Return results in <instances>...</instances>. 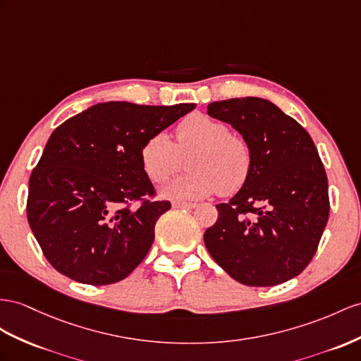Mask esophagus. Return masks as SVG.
<instances>
[{"mask_svg":"<svg viewBox=\"0 0 361 361\" xmlns=\"http://www.w3.org/2000/svg\"><path fill=\"white\" fill-rule=\"evenodd\" d=\"M197 204L195 202H186V201H173L172 207L173 209H193Z\"/></svg>","mask_w":361,"mask_h":361,"instance_id":"34e87169","label":"esophagus"}]
</instances>
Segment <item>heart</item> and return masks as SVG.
<instances>
[{
  "label": "heart",
  "mask_w": 361,
  "mask_h": 361,
  "mask_svg": "<svg viewBox=\"0 0 361 361\" xmlns=\"http://www.w3.org/2000/svg\"><path fill=\"white\" fill-rule=\"evenodd\" d=\"M186 159V172L166 184L163 193L175 200L204 198L219 192L230 195L244 186L252 171L253 152L247 138L202 113L184 117L175 129V143L164 133L143 143L145 173L163 184L177 173Z\"/></svg>",
  "instance_id": "b5f03b06"
}]
</instances>
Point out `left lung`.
Listing matches in <instances>:
<instances>
[{
    "mask_svg": "<svg viewBox=\"0 0 361 361\" xmlns=\"http://www.w3.org/2000/svg\"><path fill=\"white\" fill-rule=\"evenodd\" d=\"M207 114L247 138L253 163L241 190L216 206L206 248L244 285L293 279L316 255L329 218L328 178L316 145L302 125L265 99L212 102Z\"/></svg>",
    "mask_w": 361,
    "mask_h": 361,
    "instance_id": "8db88e82",
    "label": "left lung"
}]
</instances>
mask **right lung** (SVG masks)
Returning <instances> with one entry per match:
<instances>
[{"label":"right lung","instance_id":"1","mask_svg":"<svg viewBox=\"0 0 361 361\" xmlns=\"http://www.w3.org/2000/svg\"><path fill=\"white\" fill-rule=\"evenodd\" d=\"M193 108L106 102L54 129L27 197V219L54 270L108 285L145 259L171 202L155 198L142 146Z\"/></svg>","mask_w":361,"mask_h":361}]
</instances>
